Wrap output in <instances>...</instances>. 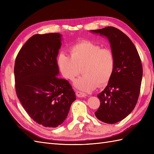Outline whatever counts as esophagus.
<instances>
[{"mask_svg": "<svg viewBox=\"0 0 154 154\" xmlns=\"http://www.w3.org/2000/svg\"><path fill=\"white\" fill-rule=\"evenodd\" d=\"M76 93V95L78 97H85L87 96V94L85 93H84L83 92H81V91H77L76 93Z\"/></svg>", "mask_w": 154, "mask_h": 154, "instance_id": "1", "label": "esophagus"}]
</instances>
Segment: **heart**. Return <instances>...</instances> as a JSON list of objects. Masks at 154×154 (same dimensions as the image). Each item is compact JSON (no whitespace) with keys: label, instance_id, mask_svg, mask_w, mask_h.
<instances>
[{"label":"heart","instance_id":"b5f03b06","mask_svg":"<svg viewBox=\"0 0 154 154\" xmlns=\"http://www.w3.org/2000/svg\"><path fill=\"white\" fill-rule=\"evenodd\" d=\"M70 55L61 52L57 57V65L65 79L73 81L82 71L83 76L74 82L77 89L91 91L106 85L113 74L115 59L109 48H100L89 41L78 42L69 49Z\"/></svg>","mask_w":154,"mask_h":154}]
</instances>
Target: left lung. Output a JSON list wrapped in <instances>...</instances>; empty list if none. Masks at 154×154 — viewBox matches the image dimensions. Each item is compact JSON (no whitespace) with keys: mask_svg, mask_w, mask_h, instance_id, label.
I'll list each match as a JSON object with an SVG mask.
<instances>
[{"mask_svg":"<svg viewBox=\"0 0 154 154\" xmlns=\"http://www.w3.org/2000/svg\"><path fill=\"white\" fill-rule=\"evenodd\" d=\"M108 38L115 67L108 85L98 94L100 104L94 114L99 120L114 124L131 113L138 102L143 69L134 44L118 28L108 26L91 30Z\"/></svg>","mask_w":154,"mask_h":154,"instance_id":"left-lung-1","label":"left lung"}]
</instances>
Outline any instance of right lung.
Returning <instances> with one entry per match:
<instances>
[{
  "instance_id": "obj_1",
  "label": "right lung",
  "mask_w": 154,
  "mask_h": 154,
  "mask_svg": "<svg viewBox=\"0 0 154 154\" xmlns=\"http://www.w3.org/2000/svg\"><path fill=\"white\" fill-rule=\"evenodd\" d=\"M61 45L60 34H35L23 45L15 61L18 99L28 115L45 127L63 123L76 99L68 81L57 77Z\"/></svg>"
}]
</instances>
